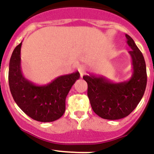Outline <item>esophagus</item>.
Returning a JSON list of instances; mask_svg holds the SVG:
<instances>
[{
	"label": "esophagus",
	"mask_w": 154,
	"mask_h": 154,
	"mask_svg": "<svg viewBox=\"0 0 154 154\" xmlns=\"http://www.w3.org/2000/svg\"><path fill=\"white\" fill-rule=\"evenodd\" d=\"M78 71L80 74V76L82 77L85 74V72H86V67L84 66V65H81V66L78 68Z\"/></svg>",
	"instance_id": "obj_1"
}]
</instances>
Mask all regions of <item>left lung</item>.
Returning <instances> with one entry per match:
<instances>
[{"label":"left lung","instance_id":"obj_1","mask_svg":"<svg viewBox=\"0 0 154 154\" xmlns=\"http://www.w3.org/2000/svg\"><path fill=\"white\" fill-rule=\"evenodd\" d=\"M126 43L131 50L133 72L129 81L112 82L103 76L84 75L88 84L87 95L95 113L103 119L115 120L124 118L135 109L143 96L147 82L146 68L142 52L130 35Z\"/></svg>","mask_w":154,"mask_h":154}]
</instances>
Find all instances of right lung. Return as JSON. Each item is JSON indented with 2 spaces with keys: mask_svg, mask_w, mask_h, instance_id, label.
<instances>
[{
  "mask_svg": "<svg viewBox=\"0 0 154 154\" xmlns=\"http://www.w3.org/2000/svg\"><path fill=\"white\" fill-rule=\"evenodd\" d=\"M21 44L14 48L9 63L8 82L14 100L31 119L43 123L57 120L65 112V99L79 79V72L58 76L47 85H35L24 78L21 72Z\"/></svg>",
  "mask_w": 154,
  "mask_h": 154,
  "instance_id": "add662e5",
  "label": "right lung"
}]
</instances>
